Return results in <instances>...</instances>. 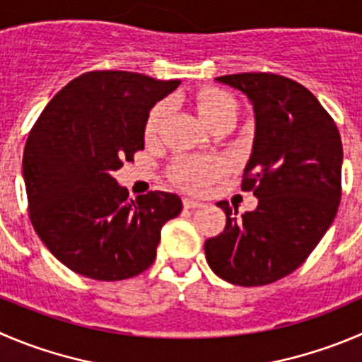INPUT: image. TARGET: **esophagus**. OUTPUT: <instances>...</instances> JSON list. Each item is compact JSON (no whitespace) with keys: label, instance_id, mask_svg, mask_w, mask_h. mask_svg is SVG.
<instances>
[{"label":"esophagus","instance_id":"1","mask_svg":"<svg viewBox=\"0 0 362 362\" xmlns=\"http://www.w3.org/2000/svg\"><path fill=\"white\" fill-rule=\"evenodd\" d=\"M183 206L187 209H195V208H202V202L201 201H194L190 197H185L183 199Z\"/></svg>","mask_w":362,"mask_h":362}]
</instances>
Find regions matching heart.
<instances>
[{
  "label": "heart",
  "instance_id": "b5f03b06",
  "mask_svg": "<svg viewBox=\"0 0 362 362\" xmlns=\"http://www.w3.org/2000/svg\"><path fill=\"white\" fill-rule=\"evenodd\" d=\"M194 105L201 119L209 127H215L222 122H235L238 113V103L229 92L215 87H204L195 94ZM167 113V103H158L151 108L144 126V135L147 140H153L158 135ZM223 170V165L215 156H177L168 167V177L179 188L187 192H202L213 179L218 177Z\"/></svg>",
  "mask_w": 362,
  "mask_h": 362
}]
</instances>
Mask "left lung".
I'll list each match as a JSON object with an SVG mask.
<instances>
[{"instance_id": "left-lung-1", "label": "left lung", "mask_w": 362, "mask_h": 362, "mask_svg": "<svg viewBox=\"0 0 362 362\" xmlns=\"http://www.w3.org/2000/svg\"><path fill=\"white\" fill-rule=\"evenodd\" d=\"M252 101L256 136L242 190L254 192V211L236 216L216 202L227 222L206 240L209 268L238 286H264L297 270L332 223L341 201L339 129L318 99L274 72L216 78Z\"/></svg>"}]
</instances>
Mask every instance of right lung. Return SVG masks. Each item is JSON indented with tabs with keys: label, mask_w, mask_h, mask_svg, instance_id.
Listing matches in <instances>:
<instances>
[{
	"label": "right lung",
	"mask_w": 362,
	"mask_h": 362,
	"mask_svg": "<svg viewBox=\"0 0 362 362\" xmlns=\"http://www.w3.org/2000/svg\"><path fill=\"white\" fill-rule=\"evenodd\" d=\"M179 80L90 71L69 81L30 132L23 154L28 215L60 263L95 281H122L156 259L160 230L181 213L175 194L129 199L112 177L144 149L149 110Z\"/></svg>",
	"instance_id": "obj_1"
}]
</instances>
